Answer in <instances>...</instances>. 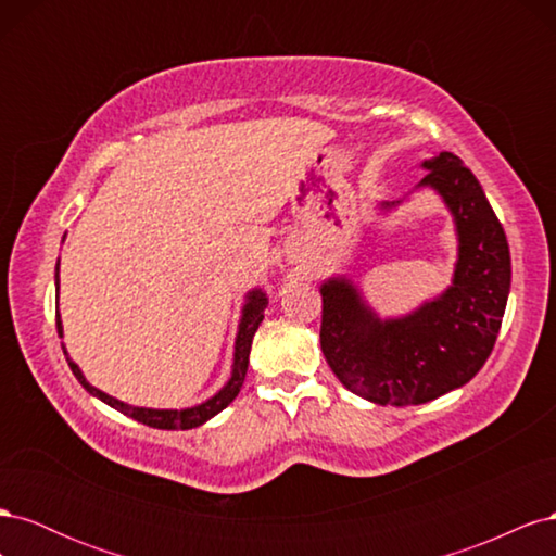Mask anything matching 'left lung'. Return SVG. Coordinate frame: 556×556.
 Wrapping results in <instances>:
<instances>
[{
    "mask_svg": "<svg viewBox=\"0 0 556 556\" xmlns=\"http://www.w3.org/2000/svg\"><path fill=\"white\" fill-rule=\"evenodd\" d=\"M422 169L429 174L417 188L441 194L457 229L450 288L408 315L384 319L345 276L319 288L327 364L352 394L378 406H419L466 384L492 355L508 304L506 231L478 178L452 153L425 160Z\"/></svg>",
    "mask_w": 556,
    "mask_h": 556,
    "instance_id": "8db88e82",
    "label": "left lung"
}]
</instances>
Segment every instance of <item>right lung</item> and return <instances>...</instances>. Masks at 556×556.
Returning <instances> with one entry per match:
<instances>
[{
  "instance_id": "add662e5",
  "label": "right lung",
  "mask_w": 556,
  "mask_h": 556,
  "mask_svg": "<svg viewBox=\"0 0 556 556\" xmlns=\"http://www.w3.org/2000/svg\"><path fill=\"white\" fill-rule=\"evenodd\" d=\"M55 288L60 290V260L55 266ZM268 304V299L262 290H252L245 296V304H243V315H241V323H239V331H237V343H233V364H231V378L227 380V384L223 387L220 392H215L211 399H206L204 403H199V406L192 408H182V410H157V408H139V406H129V403L117 401L113 396H109L106 392L97 390L92 387L83 371L78 368V364H74L66 355V348L62 345L66 362H70V368L74 371L76 380L86 387V390L97 396L99 401L109 403L111 408L121 410L123 415L137 419L141 425H148L153 429H194L201 427L204 422H208L211 417H215L220 410H225L229 403L239 396L243 380H245V371H248V357H250V345H252V336L260 329L262 319H264V308ZM58 319V333L62 339V319H60V311L55 313Z\"/></svg>"
}]
</instances>
